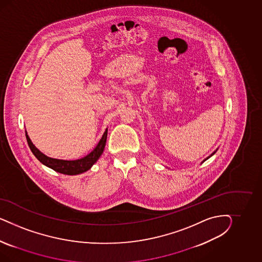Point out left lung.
Wrapping results in <instances>:
<instances>
[{
  "mask_svg": "<svg viewBox=\"0 0 262 262\" xmlns=\"http://www.w3.org/2000/svg\"><path fill=\"white\" fill-rule=\"evenodd\" d=\"M216 151H217V150H216ZM216 151H213V152H212V154H211V156H213V155H214L215 152H216ZM211 156H209V157H208V158H206V159H205V160H204V161H206V159H209V158H210V157H211ZM204 161H203V162H204Z\"/></svg>",
  "mask_w": 262,
  "mask_h": 262,
  "instance_id": "1",
  "label": "left lung"
}]
</instances>
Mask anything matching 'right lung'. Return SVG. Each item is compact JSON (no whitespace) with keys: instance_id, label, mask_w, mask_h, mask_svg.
<instances>
[{"instance_id":"obj_1","label":"right lung","mask_w":262,"mask_h":262,"mask_svg":"<svg viewBox=\"0 0 262 262\" xmlns=\"http://www.w3.org/2000/svg\"><path fill=\"white\" fill-rule=\"evenodd\" d=\"M106 137H107V128L103 133V136L101 140L96 146L95 149L88 154L82 159H77V160H63V159H56L49 158L42 154L41 151L32 144L29 135L26 132V138L29 144L30 149L32 150V154L35 156V158L39 160L40 162L44 165L55 170L56 172L61 173L64 174H79L86 172L89 170L92 165L95 163L96 161L99 159V158L103 154L105 142H106Z\"/></svg>"}]
</instances>
